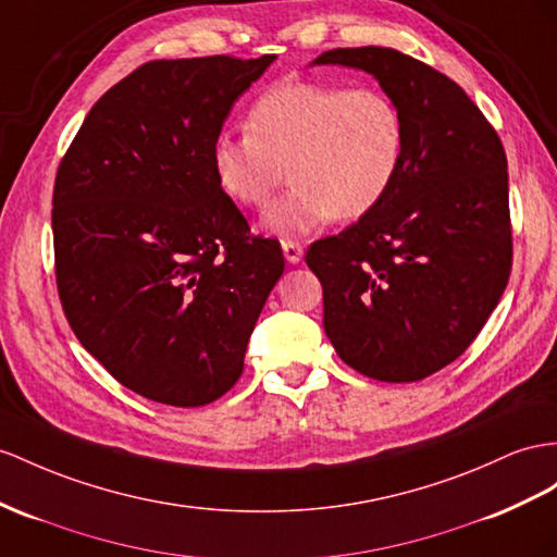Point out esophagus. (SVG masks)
Listing matches in <instances>:
<instances>
[{"label":"esophagus","instance_id":"1","mask_svg":"<svg viewBox=\"0 0 557 557\" xmlns=\"http://www.w3.org/2000/svg\"><path fill=\"white\" fill-rule=\"evenodd\" d=\"M282 251H284V259H287L289 263H301V259H304V247L298 245V242L282 239Z\"/></svg>","mask_w":557,"mask_h":557}]
</instances>
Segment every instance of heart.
Here are the masks:
<instances>
[{"label":"heart","instance_id":"b5f03b06","mask_svg":"<svg viewBox=\"0 0 557 557\" xmlns=\"http://www.w3.org/2000/svg\"><path fill=\"white\" fill-rule=\"evenodd\" d=\"M245 126L211 143L213 176L235 205L261 209L287 164L292 188L265 213L268 231L282 237L367 216L405 160L403 110L376 87L280 82L249 106Z\"/></svg>","mask_w":557,"mask_h":557}]
</instances>
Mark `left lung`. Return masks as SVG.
Instances as JSON below:
<instances>
[{
	"label": "left lung",
	"instance_id": "1",
	"mask_svg": "<svg viewBox=\"0 0 557 557\" xmlns=\"http://www.w3.org/2000/svg\"><path fill=\"white\" fill-rule=\"evenodd\" d=\"M310 65L364 70L400 106L403 169L383 202L312 242L324 332L355 372L421 381L473 344L512 261L502 138L459 84L407 53L332 49Z\"/></svg>",
	"mask_w": 557,
	"mask_h": 557
}]
</instances>
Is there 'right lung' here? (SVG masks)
Segmentation results:
<instances>
[{
	"instance_id": "obj_1",
	"label": "right lung",
	"mask_w": 557,
	"mask_h": 557,
	"mask_svg": "<svg viewBox=\"0 0 557 557\" xmlns=\"http://www.w3.org/2000/svg\"><path fill=\"white\" fill-rule=\"evenodd\" d=\"M273 53L150 61L89 110L53 185L55 282L79 344L122 386L202 407L235 386L284 273L216 183L211 143Z\"/></svg>"
}]
</instances>
